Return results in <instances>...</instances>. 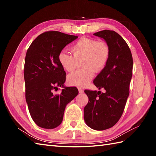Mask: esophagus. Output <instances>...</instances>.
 Here are the masks:
<instances>
[{
  "label": "esophagus",
  "mask_w": 156,
  "mask_h": 156,
  "mask_svg": "<svg viewBox=\"0 0 156 156\" xmlns=\"http://www.w3.org/2000/svg\"><path fill=\"white\" fill-rule=\"evenodd\" d=\"M78 91H79V93H83V92H84L83 89L81 88H78Z\"/></svg>",
  "instance_id": "34e87169"
}]
</instances>
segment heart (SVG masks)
<instances>
[{
  "instance_id": "obj_1",
  "label": "heart",
  "mask_w": 156,
  "mask_h": 156,
  "mask_svg": "<svg viewBox=\"0 0 156 156\" xmlns=\"http://www.w3.org/2000/svg\"><path fill=\"white\" fill-rule=\"evenodd\" d=\"M74 55L62 50L58 54V61L62 67L69 72L77 67V60L83 58V68L68 76L69 85L83 87L93 78L95 69L99 71L105 67L110 54L108 46L103 41L90 38H81L72 48Z\"/></svg>"
}]
</instances>
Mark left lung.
<instances>
[{"label":"left lung","mask_w":156,"mask_h":156,"mask_svg":"<svg viewBox=\"0 0 156 156\" xmlns=\"http://www.w3.org/2000/svg\"><path fill=\"white\" fill-rule=\"evenodd\" d=\"M103 39L110 50L105 68L93 82L98 90H85L88 102L84 108V119L89 127L97 131L114 126L123 112L129 94L133 72V58L127 43L114 31L94 34Z\"/></svg>","instance_id":"left-lung-1"}]
</instances>
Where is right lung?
<instances>
[{
    "label": "right lung",
    "mask_w": 156,
    "mask_h": 156,
    "mask_svg": "<svg viewBox=\"0 0 156 156\" xmlns=\"http://www.w3.org/2000/svg\"><path fill=\"white\" fill-rule=\"evenodd\" d=\"M77 36L47 31L32 42L25 56V98L31 118L41 128L54 129L62 123L66 105L78 94L76 87H66V72L58 54ZM62 88L58 95L54 90Z\"/></svg>",
    "instance_id": "obj_1"
}]
</instances>
